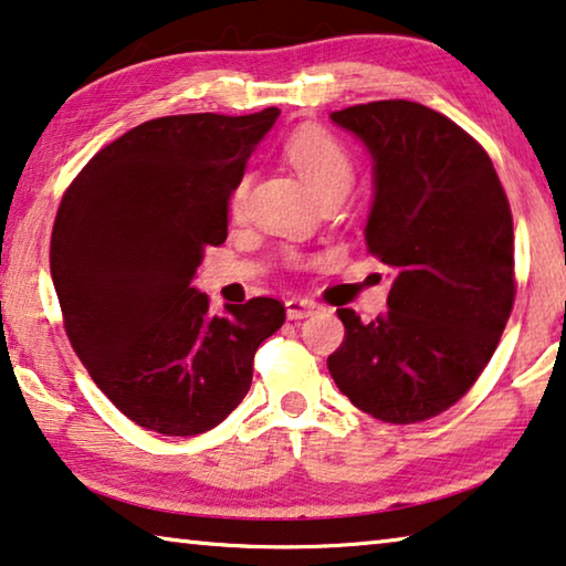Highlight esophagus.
Wrapping results in <instances>:
<instances>
[{"label":"esophagus","instance_id":"34e87169","mask_svg":"<svg viewBox=\"0 0 566 566\" xmlns=\"http://www.w3.org/2000/svg\"><path fill=\"white\" fill-rule=\"evenodd\" d=\"M286 307V317L290 319H304L310 315H315V312H319V304L312 302V300H304V297H290L284 302Z\"/></svg>","mask_w":566,"mask_h":566}]
</instances>
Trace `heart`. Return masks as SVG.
<instances>
[{"instance_id":"heart-1","label":"heart","mask_w":566,"mask_h":566,"mask_svg":"<svg viewBox=\"0 0 566 566\" xmlns=\"http://www.w3.org/2000/svg\"><path fill=\"white\" fill-rule=\"evenodd\" d=\"M284 158L297 170V176L315 199L329 191L347 193L349 184H353V160H349L343 143L329 136L327 130L317 128V125H307V128L292 133L284 143ZM247 191L249 176H241L229 201L234 213H239L241 206H244Z\"/></svg>"}]
</instances>
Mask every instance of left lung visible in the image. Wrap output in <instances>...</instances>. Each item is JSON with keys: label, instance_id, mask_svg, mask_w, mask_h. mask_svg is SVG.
I'll return each mask as SVG.
<instances>
[{"label": "left lung", "instance_id": "8db88e82", "mask_svg": "<svg viewBox=\"0 0 566 566\" xmlns=\"http://www.w3.org/2000/svg\"><path fill=\"white\" fill-rule=\"evenodd\" d=\"M373 158L367 249L392 269L388 312L337 310L345 343L327 357L355 408L418 423L461 400L496 349L514 304V221L469 133L410 101L329 113Z\"/></svg>", "mask_w": 566, "mask_h": 566}]
</instances>
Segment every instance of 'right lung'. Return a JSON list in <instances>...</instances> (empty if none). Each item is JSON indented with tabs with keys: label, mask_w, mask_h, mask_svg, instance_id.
<instances>
[{
	"label": "right lung",
	"mask_w": 566,
	"mask_h": 566,
	"mask_svg": "<svg viewBox=\"0 0 566 566\" xmlns=\"http://www.w3.org/2000/svg\"><path fill=\"white\" fill-rule=\"evenodd\" d=\"M280 118L168 115L105 146L62 196L50 244L65 329L115 408L164 436L219 426L251 385L256 347L284 304H223L191 284L227 241L231 191Z\"/></svg>",
	"instance_id": "right-lung-1"
}]
</instances>
